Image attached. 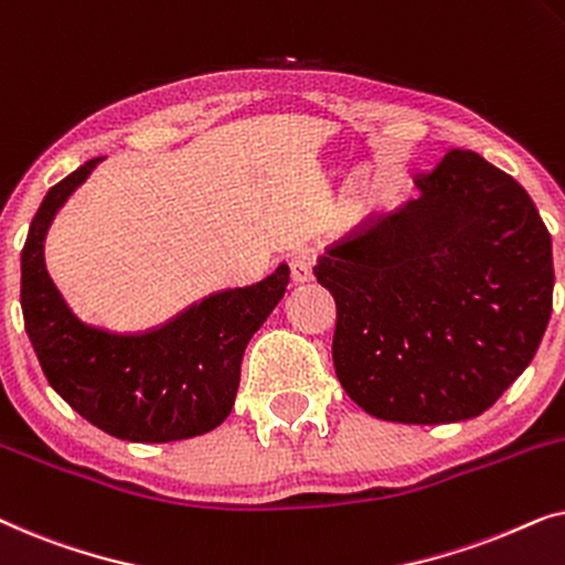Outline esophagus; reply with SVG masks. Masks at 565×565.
I'll use <instances>...</instances> for the list:
<instances>
[{
	"label": "esophagus",
	"mask_w": 565,
	"mask_h": 565,
	"mask_svg": "<svg viewBox=\"0 0 565 565\" xmlns=\"http://www.w3.org/2000/svg\"><path fill=\"white\" fill-rule=\"evenodd\" d=\"M313 265H316L313 254H308V252L292 254V257H290V277H292V282L313 280Z\"/></svg>",
	"instance_id": "1"
}]
</instances>
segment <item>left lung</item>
<instances>
[{
	"mask_svg": "<svg viewBox=\"0 0 565 565\" xmlns=\"http://www.w3.org/2000/svg\"><path fill=\"white\" fill-rule=\"evenodd\" d=\"M419 198L313 267L337 300L334 370L367 414L473 419L535 358L553 311V246L522 184L452 149Z\"/></svg>",
	"mask_w": 565,
	"mask_h": 565,
	"instance_id": "left-lung-1",
	"label": "left lung"
}]
</instances>
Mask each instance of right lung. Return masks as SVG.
I'll list each match as a JSON object with an SVG mask.
<instances>
[{
  "label": "right lung",
  "mask_w": 565,
  "mask_h": 565,
  "mask_svg": "<svg viewBox=\"0 0 565 565\" xmlns=\"http://www.w3.org/2000/svg\"><path fill=\"white\" fill-rule=\"evenodd\" d=\"M99 161H84L53 184L30 223L20 285L30 344L51 388L107 435L128 443L205 435L234 408L246 344L280 303L290 269L280 265L257 285L213 292L138 334L79 321L45 269L43 242L58 207Z\"/></svg>",
  "instance_id": "add662e5"
}]
</instances>
